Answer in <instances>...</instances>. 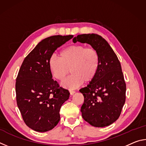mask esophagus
I'll return each instance as SVG.
<instances>
[{"instance_id":"esophagus-1","label":"esophagus","mask_w":146,"mask_h":146,"mask_svg":"<svg viewBox=\"0 0 146 146\" xmlns=\"http://www.w3.org/2000/svg\"><path fill=\"white\" fill-rule=\"evenodd\" d=\"M70 95H74V94L75 93V91L72 90H70Z\"/></svg>"}]
</instances>
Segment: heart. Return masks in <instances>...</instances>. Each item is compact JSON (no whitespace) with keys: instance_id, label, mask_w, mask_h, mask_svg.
<instances>
[{"instance_id":"b5f03b06","label":"heart","mask_w":146,"mask_h":146,"mask_svg":"<svg viewBox=\"0 0 146 146\" xmlns=\"http://www.w3.org/2000/svg\"><path fill=\"white\" fill-rule=\"evenodd\" d=\"M100 57L97 49L80 44L71 45L60 51V58L55 55L49 60V67L54 78L62 81L70 71L71 75L62 83L64 88L74 89L84 81L90 82L97 75Z\"/></svg>"}]
</instances>
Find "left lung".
Segmentation results:
<instances>
[{
  "label": "left lung",
  "instance_id": "1",
  "mask_svg": "<svg viewBox=\"0 0 146 146\" xmlns=\"http://www.w3.org/2000/svg\"><path fill=\"white\" fill-rule=\"evenodd\" d=\"M73 41L90 44L100 57L95 78L79 90L84 97L82 118L93 126H108L120 117L125 101L126 84L120 61L108 42L97 34L78 35Z\"/></svg>",
  "mask_w": 146,
  "mask_h": 146
}]
</instances>
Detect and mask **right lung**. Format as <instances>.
<instances>
[{
    "label": "right lung",
    "mask_w": 146,
    "mask_h": 146,
    "mask_svg": "<svg viewBox=\"0 0 146 146\" xmlns=\"http://www.w3.org/2000/svg\"><path fill=\"white\" fill-rule=\"evenodd\" d=\"M73 37L54 35L40 42L24 58L16 79L17 103L28 126L38 132L55 127L62 105L70 92L53 80L49 60L55 51Z\"/></svg>",
    "instance_id": "right-lung-1"
}]
</instances>
